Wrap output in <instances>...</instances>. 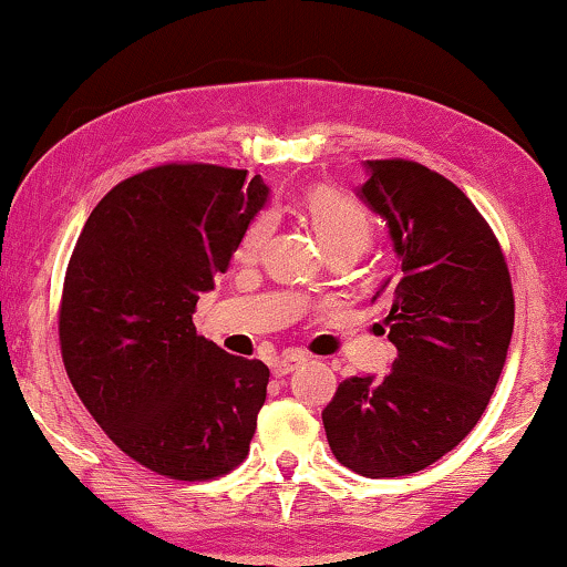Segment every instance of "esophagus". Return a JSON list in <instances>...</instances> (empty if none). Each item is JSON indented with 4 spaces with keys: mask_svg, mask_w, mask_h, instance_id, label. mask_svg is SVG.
Listing matches in <instances>:
<instances>
[{
    "mask_svg": "<svg viewBox=\"0 0 567 567\" xmlns=\"http://www.w3.org/2000/svg\"><path fill=\"white\" fill-rule=\"evenodd\" d=\"M305 361H307V355L301 351H286L278 355L270 369H274V377H286V374H291L293 369H299Z\"/></svg>",
    "mask_w": 567,
    "mask_h": 567,
    "instance_id": "1",
    "label": "esophagus"
}]
</instances>
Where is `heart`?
Wrapping results in <instances>:
<instances>
[{
  "instance_id": "obj_1",
  "label": "heart",
  "mask_w": 567,
  "mask_h": 567,
  "mask_svg": "<svg viewBox=\"0 0 567 567\" xmlns=\"http://www.w3.org/2000/svg\"><path fill=\"white\" fill-rule=\"evenodd\" d=\"M307 214L312 219V227L320 237L328 252H348V255H361L374 239V221H371V214L361 200L340 190L330 188H317L309 190L305 198ZM274 227V216L260 214L247 231L239 239L237 258L250 260L258 255V250L266 243L268 231Z\"/></svg>"
}]
</instances>
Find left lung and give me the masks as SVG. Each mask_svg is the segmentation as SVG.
<instances>
[{
  "instance_id": "left-lung-1",
  "label": "left lung",
  "mask_w": 567,
  "mask_h": 567,
  "mask_svg": "<svg viewBox=\"0 0 567 567\" xmlns=\"http://www.w3.org/2000/svg\"><path fill=\"white\" fill-rule=\"evenodd\" d=\"M363 167L355 196L382 216L400 258L371 297L390 309L398 359L384 379L340 382L322 423L343 467L400 477L452 452L485 413L514 332V289L493 229L452 181L408 159Z\"/></svg>"
}]
</instances>
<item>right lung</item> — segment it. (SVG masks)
<instances>
[{
  "mask_svg": "<svg viewBox=\"0 0 567 567\" xmlns=\"http://www.w3.org/2000/svg\"><path fill=\"white\" fill-rule=\"evenodd\" d=\"M260 175L162 165L92 208L64 278L66 374L107 439L157 475L212 480L250 452L270 371L200 338V293L268 204Z\"/></svg>",
  "mask_w": 567,
  "mask_h": 567,
  "instance_id": "obj_1",
  "label": "right lung"
}]
</instances>
